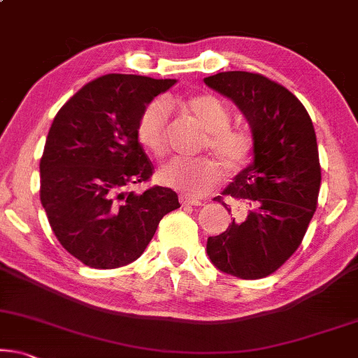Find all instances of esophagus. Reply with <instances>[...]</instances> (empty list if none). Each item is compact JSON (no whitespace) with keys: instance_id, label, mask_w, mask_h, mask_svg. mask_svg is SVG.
<instances>
[{"instance_id":"obj_1","label":"esophagus","mask_w":358,"mask_h":358,"mask_svg":"<svg viewBox=\"0 0 358 358\" xmlns=\"http://www.w3.org/2000/svg\"><path fill=\"white\" fill-rule=\"evenodd\" d=\"M180 203H182V206H201V201L199 199H193V198H188V196H182L180 198Z\"/></svg>"}]
</instances>
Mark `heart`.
Here are the masks:
<instances>
[{"instance_id":"b5f03b06","label":"heart","mask_w":358,"mask_h":358,"mask_svg":"<svg viewBox=\"0 0 358 358\" xmlns=\"http://www.w3.org/2000/svg\"><path fill=\"white\" fill-rule=\"evenodd\" d=\"M183 108L206 131L201 149L211 150L229 173H239L252 164L255 139L244 127L231 126V111L211 93L192 94L182 101ZM170 104L164 98H154L144 106L137 119V139L157 159L169 152ZM211 157H178L164 165L159 180L187 196L198 198L221 183L222 169Z\"/></svg>"}]
</instances>
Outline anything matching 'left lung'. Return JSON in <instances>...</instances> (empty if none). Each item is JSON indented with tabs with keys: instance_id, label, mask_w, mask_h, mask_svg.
I'll return each instance as SVG.
<instances>
[{
	"instance_id": "1",
	"label": "left lung",
	"mask_w": 358,
	"mask_h": 358,
	"mask_svg": "<svg viewBox=\"0 0 358 358\" xmlns=\"http://www.w3.org/2000/svg\"><path fill=\"white\" fill-rule=\"evenodd\" d=\"M204 83L239 106L255 139L254 162L222 192L244 209L222 234L209 237L208 255L224 273L264 278L301 245L317 208L316 132L303 103L264 75L221 71ZM222 196L214 201L231 213Z\"/></svg>"
}]
</instances>
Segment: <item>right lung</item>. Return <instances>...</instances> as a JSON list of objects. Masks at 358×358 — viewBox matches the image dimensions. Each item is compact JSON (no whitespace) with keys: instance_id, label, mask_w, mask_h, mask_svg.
<instances>
[{"instance_id":"obj_1","label":"right lung","mask_w":358,"mask_h":358,"mask_svg":"<svg viewBox=\"0 0 358 358\" xmlns=\"http://www.w3.org/2000/svg\"><path fill=\"white\" fill-rule=\"evenodd\" d=\"M175 80L109 73L76 92L52 122L41 159V203L62 247L92 268L139 259L160 219L180 208L173 189L149 182L154 165L137 119Z\"/></svg>"}]
</instances>
